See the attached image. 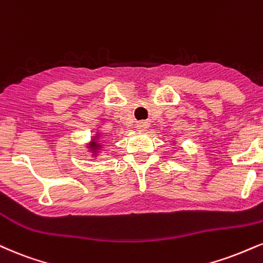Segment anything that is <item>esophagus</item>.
<instances>
[{"mask_svg": "<svg viewBox=\"0 0 263 263\" xmlns=\"http://www.w3.org/2000/svg\"><path fill=\"white\" fill-rule=\"evenodd\" d=\"M137 128H138V131L143 132V131H145V129L148 128V123H147V122H141V123H138Z\"/></svg>", "mask_w": 263, "mask_h": 263, "instance_id": "34e87169", "label": "esophagus"}]
</instances>
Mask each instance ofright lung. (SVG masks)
Masks as SVG:
<instances>
[{"mask_svg": "<svg viewBox=\"0 0 263 263\" xmlns=\"http://www.w3.org/2000/svg\"><path fill=\"white\" fill-rule=\"evenodd\" d=\"M90 147L93 148V149H97V148H99V144H98L97 142H93V143L90 144Z\"/></svg>", "mask_w": 263, "mask_h": 263, "instance_id": "1", "label": "right lung"}]
</instances>
